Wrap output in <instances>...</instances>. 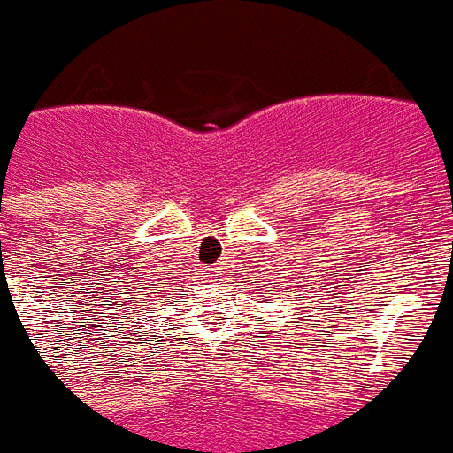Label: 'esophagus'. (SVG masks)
<instances>
[{"instance_id": "34e87169", "label": "esophagus", "mask_w": 453, "mask_h": 453, "mask_svg": "<svg viewBox=\"0 0 453 453\" xmlns=\"http://www.w3.org/2000/svg\"><path fill=\"white\" fill-rule=\"evenodd\" d=\"M207 276L211 280H219V276H220V272H219V267H209L207 269Z\"/></svg>"}]
</instances>
